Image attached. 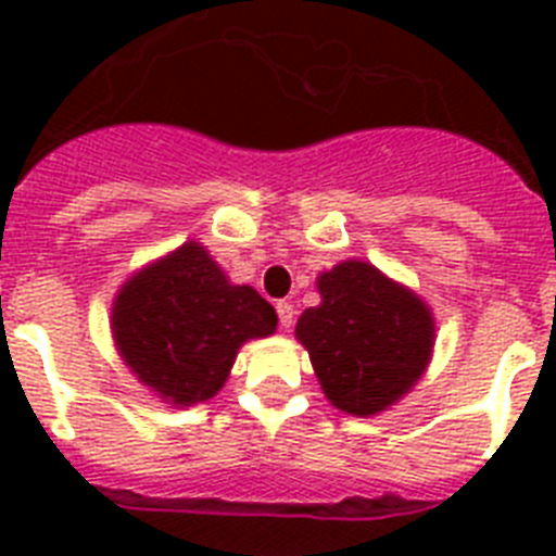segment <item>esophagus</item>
I'll return each instance as SVG.
<instances>
[{"mask_svg": "<svg viewBox=\"0 0 556 556\" xmlns=\"http://www.w3.org/2000/svg\"><path fill=\"white\" fill-rule=\"evenodd\" d=\"M275 312H278V323H281V328H292L294 323V306L287 301H278L275 303Z\"/></svg>", "mask_w": 556, "mask_h": 556, "instance_id": "obj_1", "label": "esophagus"}]
</instances>
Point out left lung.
I'll return each mask as SVG.
<instances>
[{
    "mask_svg": "<svg viewBox=\"0 0 556 556\" xmlns=\"http://www.w3.org/2000/svg\"><path fill=\"white\" fill-rule=\"evenodd\" d=\"M317 287L323 303L301 314L298 339L328 401L351 415L395 404L429 365V308L365 262L337 264Z\"/></svg>",
    "mask_w": 556,
    "mask_h": 556,
    "instance_id": "obj_1",
    "label": "left lung"
}]
</instances>
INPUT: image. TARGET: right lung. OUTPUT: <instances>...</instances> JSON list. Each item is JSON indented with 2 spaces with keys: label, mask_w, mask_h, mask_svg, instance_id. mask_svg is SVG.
Listing matches in <instances>:
<instances>
[{
  "label": "right lung",
  "mask_w": 556,
  "mask_h": 556,
  "mask_svg": "<svg viewBox=\"0 0 556 556\" xmlns=\"http://www.w3.org/2000/svg\"><path fill=\"white\" fill-rule=\"evenodd\" d=\"M275 323L262 294L230 287L198 242L127 281L113 306V337L127 367L178 406L214 395L244 339L267 337Z\"/></svg>",
  "instance_id": "1"
}]
</instances>
